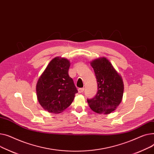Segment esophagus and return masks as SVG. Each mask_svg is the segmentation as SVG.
<instances>
[{
	"instance_id": "esophagus-1",
	"label": "esophagus",
	"mask_w": 154,
	"mask_h": 154,
	"mask_svg": "<svg viewBox=\"0 0 154 154\" xmlns=\"http://www.w3.org/2000/svg\"><path fill=\"white\" fill-rule=\"evenodd\" d=\"M84 90H85L84 88H79L78 89V92H79V93H82L84 91Z\"/></svg>"
}]
</instances>
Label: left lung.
<instances>
[{"label":"left lung","instance_id":"obj_1","mask_svg":"<svg viewBox=\"0 0 154 154\" xmlns=\"http://www.w3.org/2000/svg\"><path fill=\"white\" fill-rule=\"evenodd\" d=\"M91 65L96 75L98 90L94 97L87 99L88 103L96 113L108 114L114 111L122 101V78L104 57L93 61Z\"/></svg>","mask_w":154,"mask_h":154}]
</instances>
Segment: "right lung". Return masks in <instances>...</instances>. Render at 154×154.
<instances>
[{"mask_svg":"<svg viewBox=\"0 0 154 154\" xmlns=\"http://www.w3.org/2000/svg\"><path fill=\"white\" fill-rule=\"evenodd\" d=\"M69 61L59 57L53 59L39 78L36 86L39 103L45 110L60 113L73 102L78 90L68 75Z\"/></svg>","mask_w":154,"mask_h":154,"instance_id":"1","label":"right lung"}]
</instances>
